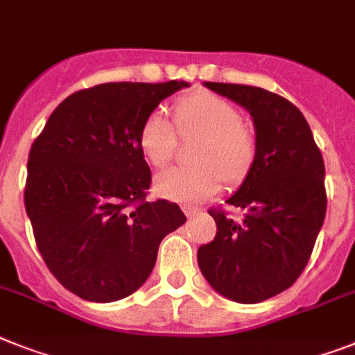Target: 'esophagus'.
<instances>
[{
    "label": "esophagus",
    "mask_w": 355,
    "mask_h": 355,
    "mask_svg": "<svg viewBox=\"0 0 355 355\" xmlns=\"http://www.w3.org/2000/svg\"><path fill=\"white\" fill-rule=\"evenodd\" d=\"M183 212L187 214V218H198L203 214L201 209H196V207H189V205H183Z\"/></svg>",
    "instance_id": "34e87169"
}]
</instances>
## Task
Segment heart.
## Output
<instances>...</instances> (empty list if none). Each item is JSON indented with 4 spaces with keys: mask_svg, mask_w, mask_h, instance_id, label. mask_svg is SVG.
<instances>
[{
    "mask_svg": "<svg viewBox=\"0 0 355 355\" xmlns=\"http://www.w3.org/2000/svg\"><path fill=\"white\" fill-rule=\"evenodd\" d=\"M172 122L154 110L143 119L137 145L154 168H165L178 148L180 136L199 134L192 146L196 163L166 172L157 180L165 198L196 203L218 192L223 178L227 183H241L257 157V136L239 116L236 105L210 92H196L178 99L172 107Z\"/></svg>",
    "mask_w": 355,
    "mask_h": 355,
    "instance_id": "obj_1",
    "label": "heart"
}]
</instances>
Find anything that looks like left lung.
<instances>
[{"mask_svg":"<svg viewBox=\"0 0 355 355\" xmlns=\"http://www.w3.org/2000/svg\"><path fill=\"white\" fill-rule=\"evenodd\" d=\"M250 112L257 157L228 205L247 210L236 223L210 209L214 241L198 250L214 290L236 303H261L294 285L309 263L327 214L324 163L300 108L259 87L205 83Z\"/></svg>","mask_w":355,"mask_h":355,"instance_id":"obj_1","label":"left lung"}]
</instances>
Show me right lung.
<instances>
[{
  "label": "right lung",
  "instance_id": "obj_1",
  "mask_svg": "<svg viewBox=\"0 0 355 355\" xmlns=\"http://www.w3.org/2000/svg\"><path fill=\"white\" fill-rule=\"evenodd\" d=\"M183 87L123 81L78 90L32 143L25 209L37 250L81 300L110 303L136 292L161 239L187 221L175 203L146 201L152 174L137 145L143 119Z\"/></svg>",
  "mask_w": 355,
  "mask_h": 355
}]
</instances>
